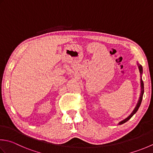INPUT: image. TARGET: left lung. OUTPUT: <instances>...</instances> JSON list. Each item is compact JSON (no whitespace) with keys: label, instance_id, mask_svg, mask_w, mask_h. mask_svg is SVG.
<instances>
[{"label":"left lung","instance_id":"1","mask_svg":"<svg viewBox=\"0 0 153 153\" xmlns=\"http://www.w3.org/2000/svg\"><path fill=\"white\" fill-rule=\"evenodd\" d=\"M138 67H139V69L140 74V75H141V74H142V73H143V67H142V65H139V64H138ZM140 86H141V92H140V98H139V102H138V103H137L136 107H135V108H134V109L133 110V113H131V114L129 116H128L127 119H125V120L122 121L121 122L119 123V124H120V125H121V124H123V123H124L127 122V121L129 120V119H130L131 117H132L133 115L134 114V113H136V112L137 111V110L139 109V107H140V103H141V101H142V99H143V94H144V83H143V80H142V78L140 79Z\"/></svg>","mask_w":153,"mask_h":153}]
</instances>
